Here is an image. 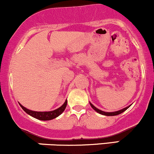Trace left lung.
<instances>
[{
	"label": "left lung",
	"instance_id": "obj_1",
	"mask_svg": "<svg viewBox=\"0 0 154 154\" xmlns=\"http://www.w3.org/2000/svg\"><path fill=\"white\" fill-rule=\"evenodd\" d=\"M90 106H92V108L94 110H95V111H96L97 112H98V113L101 114V115H106V116H115V115H120V114L123 113V112H125V111L127 109L129 108V106H130L131 105L129 106H127V107H125V108L123 109L119 110V111H117V112H103V111H101V110L98 109H97L96 107L92 105V104L91 103H90Z\"/></svg>",
	"mask_w": 154,
	"mask_h": 154
}]
</instances>
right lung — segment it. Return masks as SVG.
Returning a JSON list of instances; mask_svg holds the SVG:
<instances>
[{"mask_svg":"<svg viewBox=\"0 0 154 154\" xmlns=\"http://www.w3.org/2000/svg\"><path fill=\"white\" fill-rule=\"evenodd\" d=\"M67 100H66L65 102H64L62 106L59 107L57 109L51 111V112H34V111H31L25 108V107L23 106L21 104H20V106L22 107L23 109L26 113L29 114V115H31V116H32L33 117H35V118L40 120H52V119L56 118V117H57L58 116H59V115L64 112V109H65L66 106H67Z\"/></svg>","mask_w":154,"mask_h":154,"instance_id":"1","label":"right lung"}]
</instances>
